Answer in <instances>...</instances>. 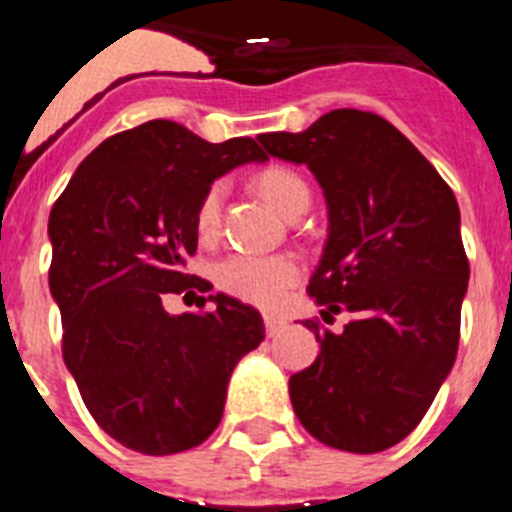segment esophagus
Returning a JSON list of instances; mask_svg holds the SVG:
<instances>
[{"instance_id": "obj_1", "label": "esophagus", "mask_w": 512, "mask_h": 512, "mask_svg": "<svg viewBox=\"0 0 512 512\" xmlns=\"http://www.w3.org/2000/svg\"><path fill=\"white\" fill-rule=\"evenodd\" d=\"M264 325H266V336H277L279 330L284 328V320L282 318H274V315H264Z\"/></svg>"}]
</instances>
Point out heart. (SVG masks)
Returning a JSON list of instances; mask_svg holds the SVG:
<instances>
[{
  "label": "heart",
  "mask_w": 512,
  "mask_h": 512,
  "mask_svg": "<svg viewBox=\"0 0 512 512\" xmlns=\"http://www.w3.org/2000/svg\"><path fill=\"white\" fill-rule=\"evenodd\" d=\"M256 189L279 215H295L300 207L310 205V187L297 171L287 166H266L256 176ZM225 187L215 182L202 194L194 228L202 241L215 238L223 217ZM215 284L230 297L256 307H277L287 292L297 284L302 269L292 256H253V253H230L215 264Z\"/></svg>",
  "instance_id": "1"
}]
</instances>
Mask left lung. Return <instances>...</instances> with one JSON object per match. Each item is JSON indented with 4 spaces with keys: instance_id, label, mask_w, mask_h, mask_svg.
Returning <instances> with one entry per match:
<instances>
[{
    "instance_id": "8db88e82",
    "label": "left lung",
    "mask_w": 512,
    "mask_h": 512,
    "mask_svg": "<svg viewBox=\"0 0 512 512\" xmlns=\"http://www.w3.org/2000/svg\"><path fill=\"white\" fill-rule=\"evenodd\" d=\"M259 143L323 187L328 241L307 292L323 315H354L341 333L305 320L320 354L289 379L292 408L325 446L390 449L423 420L459 348L469 261L454 192L374 112L333 110Z\"/></svg>"
}]
</instances>
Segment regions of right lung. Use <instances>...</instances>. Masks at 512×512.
I'll list each match as a JSON object with an SVG mask.
<instances>
[{
  "label": "right lung",
  "mask_w": 512,
  "mask_h": 512,
  "mask_svg": "<svg viewBox=\"0 0 512 512\" xmlns=\"http://www.w3.org/2000/svg\"><path fill=\"white\" fill-rule=\"evenodd\" d=\"M251 161H266L253 138L207 143L179 122H143L99 143L48 217L63 361L99 428L140 454L200 446L235 364L264 341L259 310L235 297L210 295L212 312L164 310L169 292L210 289L184 271L194 212L217 176Z\"/></svg>",
  "instance_id": "obj_1"
}]
</instances>
